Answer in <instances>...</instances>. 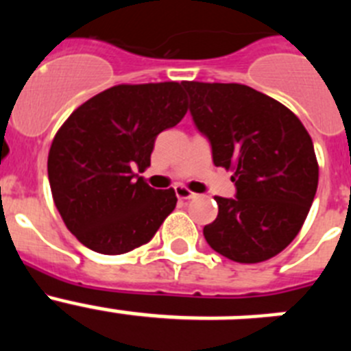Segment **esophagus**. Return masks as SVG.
<instances>
[{
	"instance_id": "obj_1",
	"label": "esophagus",
	"mask_w": 351,
	"mask_h": 351,
	"mask_svg": "<svg viewBox=\"0 0 351 351\" xmlns=\"http://www.w3.org/2000/svg\"><path fill=\"white\" fill-rule=\"evenodd\" d=\"M176 195H178V198H181V200H190V198L197 197V193L188 190L186 186H176Z\"/></svg>"
}]
</instances>
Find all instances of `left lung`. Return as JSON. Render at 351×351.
Masks as SVG:
<instances>
[{
  "label": "left lung",
  "mask_w": 351,
  "mask_h": 351,
  "mask_svg": "<svg viewBox=\"0 0 351 351\" xmlns=\"http://www.w3.org/2000/svg\"><path fill=\"white\" fill-rule=\"evenodd\" d=\"M216 167L232 170L235 198L216 197L207 244L239 263L272 258L297 237L318 188V161L299 117L244 84L182 82Z\"/></svg>",
  "instance_id": "obj_1"
}]
</instances>
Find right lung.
<instances>
[{
  "label": "right lung",
  "instance_id": "add662e5",
  "mask_svg": "<svg viewBox=\"0 0 351 351\" xmlns=\"http://www.w3.org/2000/svg\"><path fill=\"white\" fill-rule=\"evenodd\" d=\"M186 112L182 84H119L77 107L58 130L47 160L52 198L84 246L128 253L176 209L173 188L154 190L133 169L151 165L158 133Z\"/></svg>",
  "mask_w": 351,
  "mask_h": 351
}]
</instances>
